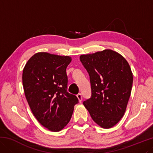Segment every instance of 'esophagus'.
<instances>
[{
    "label": "esophagus",
    "mask_w": 153,
    "mask_h": 153,
    "mask_svg": "<svg viewBox=\"0 0 153 153\" xmlns=\"http://www.w3.org/2000/svg\"><path fill=\"white\" fill-rule=\"evenodd\" d=\"M77 98H78L79 102H81L82 100V94H80V93H79V94L77 95Z\"/></svg>",
    "instance_id": "1"
}]
</instances>
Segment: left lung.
Listing matches in <instances>:
<instances>
[{
    "label": "left lung",
    "instance_id": "left-lung-1",
    "mask_svg": "<svg viewBox=\"0 0 153 153\" xmlns=\"http://www.w3.org/2000/svg\"><path fill=\"white\" fill-rule=\"evenodd\" d=\"M90 76L91 97L83 102L95 123L103 128L116 125L125 113L133 75L125 58L109 49L79 57Z\"/></svg>",
    "mask_w": 153,
    "mask_h": 153
}]
</instances>
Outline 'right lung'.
<instances>
[{"mask_svg":"<svg viewBox=\"0 0 153 153\" xmlns=\"http://www.w3.org/2000/svg\"><path fill=\"white\" fill-rule=\"evenodd\" d=\"M71 61L69 56L38 53L23 70V86L31 110L41 125L52 131L67 126L79 101L67 92L66 69Z\"/></svg>","mask_w":153,"mask_h":153,"instance_id":"obj_1","label":"right lung"}]
</instances>
